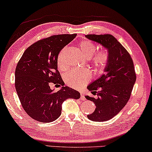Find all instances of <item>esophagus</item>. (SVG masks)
<instances>
[{
	"mask_svg": "<svg viewBox=\"0 0 152 152\" xmlns=\"http://www.w3.org/2000/svg\"><path fill=\"white\" fill-rule=\"evenodd\" d=\"M81 98H82V100H85L86 98H85V96H84V93H82V92H81Z\"/></svg>",
	"mask_w": 152,
	"mask_h": 152,
	"instance_id": "34e87169",
	"label": "esophagus"
}]
</instances>
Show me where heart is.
<instances>
[{"instance_id":"1","label":"heart","mask_w":152,"mask_h":152,"mask_svg":"<svg viewBox=\"0 0 152 152\" xmlns=\"http://www.w3.org/2000/svg\"><path fill=\"white\" fill-rule=\"evenodd\" d=\"M80 51L84 56L89 58L94 71L97 73H102L107 69L110 63V53L105 48L98 50L97 45L89 40H82L80 42ZM66 49L62 50L58 55L57 66L59 70L65 69L62 57ZM64 80L66 84L71 87L80 88L84 86L90 80V74L86 70H71L64 75Z\"/></svg>"}]
</instances>
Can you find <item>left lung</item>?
<instances>
[{
	"label": "left lung",
	"instance_id": "obj_1",
	"mask_svg": "<svg viewBox=\"0 0 152 152\" xmlns=\"http://www.w3.org/2000/svg\"><path fill=\"white\" fill-rule=\"evenodd\" d=\"M86 37L101 44L110 53V63L105 73L87 87L93 95H97V98L86 96L96 107L93 113L87 115L88 119L106 121L126 105L136 80V73L131 55L113 35L88 34Z\"/></svg>",
	"mask_w": 152,
	"mask_h": 152
}]
</instances>
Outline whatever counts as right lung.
I'll return each mask as SVG.
<instances>
[{"mask_svg":"<svg viewBox=\"0 0 152 152\" xmlns=\"http://www.w3.org/2000/svg\"><path fill=\"white\" fill-rule=\"evenodd\" d=\"M76 34L54 35L29 46L19 59L15 70V88L23 110L39 122L54 121L61 114L62 104L68 98L78 99L80 94L68 86L55 92L51 83L64 86L57 69L61 50Z\"/></svg>","mask_w":152,"mask_h":152,"instance_id":"right-lung-1","label":"right lung"}]
</instances>
